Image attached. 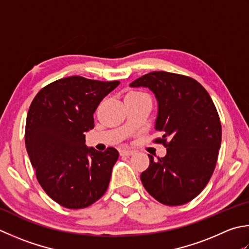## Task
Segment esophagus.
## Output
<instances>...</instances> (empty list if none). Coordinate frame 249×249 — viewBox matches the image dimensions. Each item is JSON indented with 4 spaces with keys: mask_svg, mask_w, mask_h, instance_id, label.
<instances>
[{
    "mask_svg": "<svg viewBox=\"0 0 249 249\" xmlns=\"http://www.w3.org/2000/svg\"><path fill=\"white\" fill-rule=\"evenodd\" d=\"M120 154L122 157H130V155L134 154V151L129 149H123V150H120Z\"/></svg>",
    "mask_w": 249,
    "mask_h": 249,
    "instance_id": "34e87169",
    "label": "esophagus"
}]
</instances>
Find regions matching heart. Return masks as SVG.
<instances>
[{"label":"heart","instance_id":"b5f03b06","mask_svg":"<svg viewBox=\"0 0 249 249\" xmlns=\"http://www.w3.org/2000/svg\"><path fill=\"white\" fill-rule=\"evenodd\" d=\"M143 94H141V92H137V91H130L128 92L126 96H131V97H137V96H142Z\"/></svg>","mask_w":249,"mask_h":249}]
</instances>
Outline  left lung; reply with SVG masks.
Returning a JSON list of instances; mask_svg holds the SVG:
<instances>
[{
	"label": "left lung",
	"instance_id": "left-lung-1",
	"mask_svg": "<svg viewBox=\"0 0 249 249\" xmlns=\"http://www.w3.org/2000/svg\"><path fill=\"white\" fill-rule=\"evenodd\" d=\"M130 87H147L158 101L155 130L166 147L164 158L154 160L140 179L160 203L182 205L206 187L215 169L221 144V123L216 107L197 81L175 73L154 71Z\"/></svg>",
	"mask_w": 249,
	"mask_h": 249
}]
</instances>
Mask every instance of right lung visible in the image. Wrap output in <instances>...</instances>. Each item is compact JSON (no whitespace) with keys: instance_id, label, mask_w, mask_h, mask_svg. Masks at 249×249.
<instances>
[{"instance_id":"right-lung-1","label":"right lung","mask_w":249,"mask_h":249,"mask_svg":"<svg viewBox=\"0 0 249 249\" xmlns=\"http://www.w3.org/2000/svg\"><path fill=\"white\" fill-rule=\"evenodd\" d=\"M119 84L65 77L42 89L29 108L24 134L28 155L38 183L63 207L89 206L108 189L118 150L89 148L85 133L94 128L100 101Z\"/></svg>"}]
</instances>
